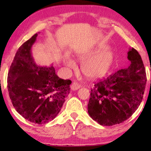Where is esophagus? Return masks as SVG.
I'll use <instances>...</instances> for the list:
<instances>
[{
  "label": "esophagus",
  "mask_w": 151,
  "mask_h": 151,
  "mask_svg": "<svg viewBox=\"0 0 151 151\" xmlns=\"http://www.w3.org/2000/svg\"><path fill=\"white\" fill-rule=\"evenodd\" d=\"M81 87V85L80 84L78 83H73L72 86H71V89H72L73 91H76V90H78Z\"/></svg>",
  "instance_id": "esophagus-1"
}]
</instances>
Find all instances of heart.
Listing matches in <instances>:
<instances>
[{
	"instance_id": "1",
	"label": "heart",
	"mask_w": 151,
	"mask_h": 151,
	"mask_svg": "<svg viewBox=\"0 0 151 151\" xmlns=\"http://www.w3.org/2000/svg\"><path fill=\"white\" fill-rule=\"evenodd\" d=\"M104 46H98L93 49L77 55L79 60L85 61L82 65V71L86 76L90 78L101 77L109 70L113 61L114 55L111 50H104ZM65 64L69 68L75 67V63L70 58H66Z\"/></svg>"
}]
</instances>
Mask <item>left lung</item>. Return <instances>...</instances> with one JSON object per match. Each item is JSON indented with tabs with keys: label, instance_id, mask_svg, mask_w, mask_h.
Segmentation results:
<instances>
[{
	"label": "left lung",
	"instance_id": "8db88e82",
	"mask_svg": "<svg viewBox=\"0 0 151 151\" xmlns=\"http://www.w3.org/2000/svg\"><path fill=\"white\" fill-rule=\"evenodd\" d=\"M130 64L94 84L91 90L88 112L103 126L120 124L139 108L145 90L147 76L141 57L132 48L128 52Z\"/></svg>",
	"mask_w": 151,
	"mask_h": 151
}]
</instances>
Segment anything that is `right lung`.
Listing matches in <instances>:
<instances>
[{"mask_svg": "<svg viewBox=\"0 0 151 151\" xmlns=\"http://www.w3.org/2000/svg\"><path fill=\"white\" fill-rule=\"evenodd\" d=\"M36 33L19 48L10 67L7 88L12 105L30 122L47 123L60 112L70 93V80L58 77L52 66H37L31 47Z\"/></svg>", "mask_w": 151, "mask_h": 151, "instance_id": "right-lung-1", "label": "right lung"}]
</instances>
